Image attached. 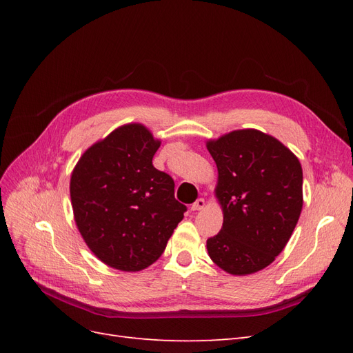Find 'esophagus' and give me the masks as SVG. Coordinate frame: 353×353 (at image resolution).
Wrapping results in <instances>:
<instances>
[{
    "label": "esophagus",
    "mask_w": 353,
    "mask_h": 353,
    "mask_svg": "<svg viewBox=\"0 0 353 353\" xmlns=\"http://www.w3.org/2000/svg\"><path fill=\"white\" fill-rule=\"evenodd\" d=\"M205 206H206L205 199H197V200L193 203V205H191V210H201Z\"/></svg>",
    "instance_id": "1"
}]
</instances>
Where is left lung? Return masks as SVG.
<instances>
[{"label":"left lung","instance_id":"left-lung-1","mask_svg":"<svg viewBox=\"0 0 353 353\" xmlns=\"http://www.w3.org/2000/svg\"><path fill=\"white\" fill-rule=\"evenodd\" d=\"M206 147L218 168L215 193L223 212L208 253L228 274L258 272L283 252L301 216V162L258 130L232 131Z\"/></svg>","mask_w":353,"mask_h":353}]
</instances>
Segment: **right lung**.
Masks as SVG:
<instances>
[{"label": "right lung", "mask_w": 353, "mask_h": 353, "mask_svg": "<svg viewBox=\"0 0 353 353\" xmlns=\"http://www.w3.org/2000/svg\"><path fill=\"white\" fill-rule=\"evenodd\" d=\"M160 147L141 123H128L92 144L74 166L70 200L91 252L112 268L141 271L163 253L187 206L170 175L153 166Z\"/></svg>", "instance_id": "1"}]
</instances>
